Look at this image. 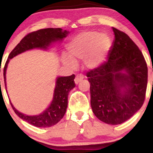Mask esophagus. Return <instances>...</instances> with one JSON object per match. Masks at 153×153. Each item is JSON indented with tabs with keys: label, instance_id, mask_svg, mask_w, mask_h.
<instances>
[{
	"label": "esophagus",
	"instance_id": "esophagus-1",
	"mask_svg": "<svg viewBox=\"0 0 153 153\" xmlns=\"http://www.w3.org/2000/svg\"><path fill=\"white\" fill-rule=\"evenodd\" d=\"M83 78L84 77L82 75H76V77H75V83L76 84V85L77 84H78L80 81H82V80L83 79Z\"/></svg>",
	"mask_w": 153,
	"mask_h": 153
}]
</instances>
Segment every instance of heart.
<instances>
[{
	"label": "heart",
	"mask_w": 153,
	"mask_h": 153,
	"mask_svg": "<svg viewBox=\"0 0 153 153\" xmlns=\"http://www.w3.org/2000/svg\"><path fill=\"white\" fill-rule=\"evenodd\" d=\"M111 45L110 39L106 34L82 31L68 44L67 50L69 56L63 54L62 62L66 65L75 68V61L85 59L83 63L86 69H96L106 59Z\"/></svg>",
	"instance_id": "1"
}]
</instances>
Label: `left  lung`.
Instances as JSON below:
<instances>
[{
    "mask_svg": "<svg viewBox=\"0 0 153 153\" xmlns=\"http://www.w3.org/2000/svg\"><path fill=\"white\" fill-rule=\"evenodd\" d=\"M114 34L108 60L87 73L91 106L99 120L120 124L140 109L145 98L147 67L129 36L112 27Z\"/></svg>",
    "mask_w": 153,
    "mask_h": 153,
    "instance_id": "obj_1",
    "label": "left lung"
}]
</instances>
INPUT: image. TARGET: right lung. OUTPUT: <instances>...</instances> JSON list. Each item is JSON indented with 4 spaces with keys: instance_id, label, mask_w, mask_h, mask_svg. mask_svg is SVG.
I'll list each match as a JSON object with an SVG mask.
<instances>
[{
    "instance_id": "add662e5",
    "label": "right lung",
    "mask_w": 153,
    "mask_h": 153,
    "mask_svg": "<svg viewBox=\"0 0 153 153\" xmlns=\"http://www.w3.org/2000/svg\"><path fill=\"white\" fill-rule=\"evenodd\" d=\"M69 33L68 31H63L60 28H48L34 31L23 38L22 41L11 51L5 64L3 77L6 92L8 93L6 86V71L10 59L19 54L34 49L49 50L53 44L57 42H62ZM75 75L73 74L71 76H58L56 78L52 101L46 109L37 115H26L19 111L10 100V105L19 118L34 127H50L54 126L62 119L65 114L68 107V94L75 86Z\"/></svg>"
}]
</instances>
